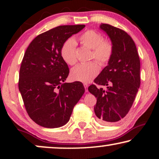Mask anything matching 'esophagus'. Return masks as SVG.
I'll use <instances>...</instances> for the list:
<instances>
[{"instance_id": "1", "label": "esophagus", "mask_w": 159, "mask_h": 159, "mask_svg": "<svg viewBox=\"0 0 159 159\" xmlns=\"http://www.w3.org/2000/svg\"><path fill=\"white\" fill-rule=\"evenodd\" d=\"M84 88H85V92H88V84H87V83H84Z\"/></svg>"}]
</instances>
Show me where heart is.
<instances>
[{"instance_id":"heart-1","label":"heart","mask_w":159,"mask_h":159,"mask_svg":"<svg viewBox=\"0 0 159 159\" xmlns=\"http://www.w3.org/2000/svg\"><path fill=\"white\" fill-rule=\"evenodd\" d=\"M80 41L84 47L92 50L91 58L104 65L109 61L113 54L112 43L108 40H103L100 33L88 30L80 37ZM76 42L73 39H69L62 45L61 55L63 60L69 65H74L77 62ZM99 66L96 62L79 64L71 69V77L75 81L88 83L94 79L99 72Z\"/></svg>"}]
</instances>
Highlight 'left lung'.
<instances>
[{"label":"left lung","instance_id":"obj_1","mask_svg":"<svg viewBox=\"0 0 159 159\" xmlns=\"http://www.w3.org/2000/svg\"><path fill=\"white\" fill-rule=\"evenodd\" d=\"M111 41L114 50L108 66L94 82L107 86L106 90L91 84L90 93L97 98L94 111L101 124H112L123 119L131 108L140 84V61L136 45L124 30L107 24H101Z\"/></svg>","mask_w":159,"mask_h":159}]
</instances>
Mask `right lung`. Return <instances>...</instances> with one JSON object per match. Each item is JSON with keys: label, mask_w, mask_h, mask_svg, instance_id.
<instances>
[{"label": "right lung", "mask_w": 159, "mask_h": 159, "mask_svg": "<svg viewBox=\"0 0 159 159\" xmlns=\"http://www.w3.org/2000/svg\"><path fill=\"white\" fill-rule=\"evenodd\" d=\"M84 25L58 26L39 34L26 50L19 70V90L28 115L38 125L56 128L68 122L84 93L80 82H64L68 65L61 50Z\"/></svg>", "instance_id": "right-lung-1"}]
</instances>
